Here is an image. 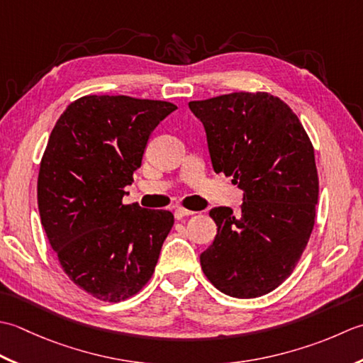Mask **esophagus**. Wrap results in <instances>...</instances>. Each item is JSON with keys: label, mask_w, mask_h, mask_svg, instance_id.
<instances>
[{"label": "esophagus", "mask_w": 363, "mask_h": 363, "mask_svg": "<svg viewBox=\"0 0 363 363\" xmlns=\"http://www.w3.org/2000/svg\"><path fill=\"white\" fill-rule=\"evenodd\" d=\"M174 214H175V219H183V218H186V216H192V214H194V211H191V210H186V208H182V206H177L175 208V211H174Z\"/></svg>", "instance_id": "esophagus-1"}]
</instances>
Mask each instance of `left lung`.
Listing matches in <instances>:
<instances>
[{
  "mask_svg": "<svg viewBox=\"0 0 363 363\" xmlns=\"http://www.w3.org/2000/svg\"><path fill=\"white\" fill-rule=\"evenodd\" d=\"M206 133L216 174L244 191L241 210L216 206L206 279L232 298H258L284 282L315 225L318 172L310 138L291 108L268 92H233L189 101Z\"/></svg>",
  "mask_w": 363,
  "mask_h": 363,
  "instance_id": "obj_1",
  "label": "left lung"
}]
</instances>
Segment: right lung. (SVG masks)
<instances>
[{
	"label": "right lung",
	"mask_w": 363,
	"mask_h": 363,
	"mask_svg": "<svg viewBox=\"0 0 363 363\" xmlns=\"http://www.w3.org/2000/svg\"><path fill=\"white\" fill-rule=\"evenodd\" d=\"M174 103L84 95L51 131L37 179L42 225L75 285L105 302L143 290L174 225L167 210L123 205L155 127Z\"/></svg>",
	"instance_id": "1"
}]
</instances>
